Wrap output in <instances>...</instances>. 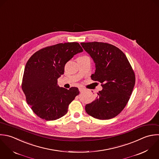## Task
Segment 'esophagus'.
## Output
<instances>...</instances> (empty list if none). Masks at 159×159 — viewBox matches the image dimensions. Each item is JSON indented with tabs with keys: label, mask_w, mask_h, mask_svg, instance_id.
I'll list each match as a JSON object with an SVG mask.
<instances>
[{
	"label": "esophagus",
	"mask_w": 159,
	"mask_h": 159,
	"mask_svg": "<svg viewBox=\"0 0 159 159\" xmlns=\"http://www.w3.org/2000/svg\"><path fill=\"white\" fill-rule=\"evenodd\" d=\"M79 91H80V92H83L85 91V89H84V88L80 87V88H79Z\"/></svg>",
	"instance_id": "esophagus-1"
}]
</instances>
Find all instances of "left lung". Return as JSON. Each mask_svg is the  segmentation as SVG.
<instances>
[{
	"instance_id": "obj_1",
	"label": "left lung",
	"mask_w": 159,
	"mask_h": 159,
	"mask_svg": "<svg viewBox=\"0 0 159 159\" xmlns=\"http://www.w3.org/2000/svg\"><path fill=\"white\" fill-rule=\"evenodd\" d=\"M80 44L95 64L92 79L102 83L103 88L96 99L86 105L85 111L97 119L113 118L130 98L135 85L134 72L126 55L117 47L95 41Z\"/></svg>"
}]
</instances>
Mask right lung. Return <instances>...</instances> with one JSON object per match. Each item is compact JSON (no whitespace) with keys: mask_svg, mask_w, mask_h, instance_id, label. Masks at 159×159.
<instances>
[{"mask_svg":"<svg viewBox=\"0 0 159 159\" xmlns=\"http://www.w3.org/2000/svg\"><path fill=\"white\" fill-rule=\"evenodd\" d=\"M82 51L78 43H59L39 50L27 61L21 88L27 103L39 118L53 121L67 113L79 90L60 87L57 79L64 74L66 64Z\"/></svg>","mask_w":159,"mask_h":159,"instance_id":"1","label":"right lung"}]
</instances>
